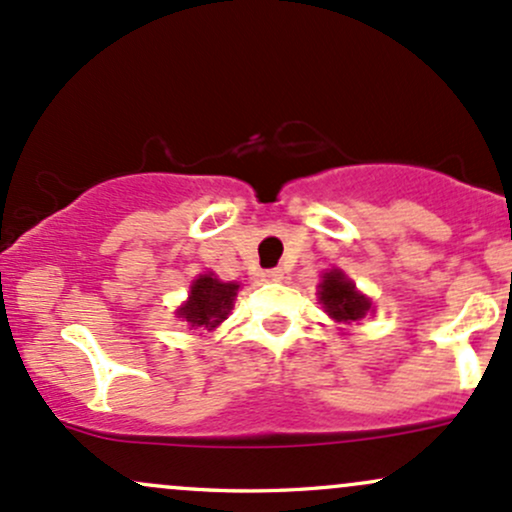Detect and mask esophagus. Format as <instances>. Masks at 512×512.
<instances>
[{"label":"esophagus","instance_id":"esophagus-1","mask_svg":"<svg viewBox=\"0 0 512 512\" xmlns=\"http://www.w3.org/2000/svg\"><path fill=\"white\" fill-rule=\"evenodd\" d=\"M263 280H268V283H278V280H283V271L280 268H268V271L261 273Z\"/></svg>","mask_w":512,"mask_h":512}]
</instances>
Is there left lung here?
Wrapping results in <instances>:
<instances>
[{
	"instance_id": "8db88e82",
	"label": "left lung",
	"mask_w": 512,
	"mask_h": 512,
	"mask_svg": "<svg viewBox=\"0 0 512 512\" xmlns=\"http://www.w3.org/2000/svg\"><path fill=\"white\" fill-rule=\"evenodd\" d=\"M320 300L327 307L329 317L344 324L361 320L368 307H371V302L354 288V283L342 271L324 273V280L320 283Z\"/></svg>"
}]
</instances>
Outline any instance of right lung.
<instances>
[{
	"instance_id": "obj_1",
	"label": "right lung",
	"mask_w": 512,
	"mask_h": 512,
	"mask_svg": "<svg viewBox=\"0 0 512 512\" xmlns=\"http://www.w3.org/2000/svg\"><path fill=\"white\" fill-rule=\"evenodd\" d=\"M236 283H222L207 273L192 283L190 300L180 307V317L190 322V327L214 329L232 310V302L236 298Z\"/></svg>"
}]
</instances>
